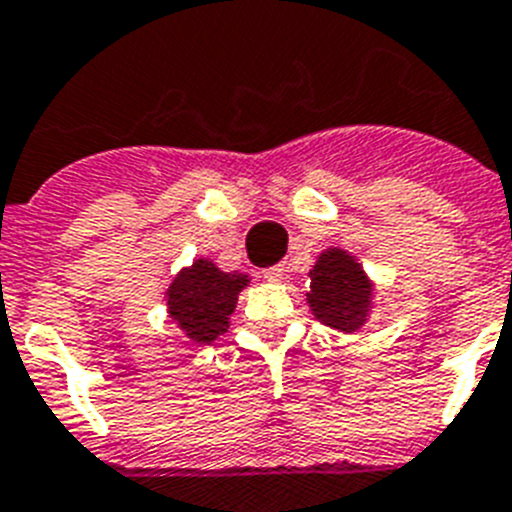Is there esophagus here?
<instances>
[{"instance_id":"esophagus-1","label":"esophagus","mask_w":512,"mask_h":512,"mask_svg":"<svg viewBox=\"0 0 512 512\" xmlns=\"http://www.w3.org/2000/svg\"><path fill=\"white\" fill-rule=\"evenodd\" d=\"M263 278L265 281H283V278H286V263H278V265H273V268H265Z\"/></svg>"}]
</instances>
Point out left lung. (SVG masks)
I'll return each instance as SVG.
<instances>
[{
	"mask_svg": "<svg viewBox=\"0 0 512 512\" xmlns=\"http://www.w3.org/2000/svg\"><path fill=\"white\" fill-rule=\"evenodd\" d=\"M309 278L307 302L317 320L343 333L362 328L372 307V283L349 252L338 247L322 252Z\"/></svg>",
	"mask_w": 512,
	"mask_h": 512,
	"instance_id": "obj_1",
	"label": "left lung"
}]
</instances>
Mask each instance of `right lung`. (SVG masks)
I'll return each mask as SVG.
<instances>
[{
    "instance_id": "right-lung-1",
    "label": "right lung",
    "mask_w": 512,
    "mask_h": 512,
    "mask_svg": "<svg viewBox=\"0 0 512 512\" xmlns=\"http://www.w3.org/2000/svg\"><path fill=\"white\" fill-rule=\"evenodd\" d=\"M249 283L244 273H223L205 257L184 268L169 286V315L195 343H213L229 330L236 296Z\"/></svg>"
}]
</instances>
